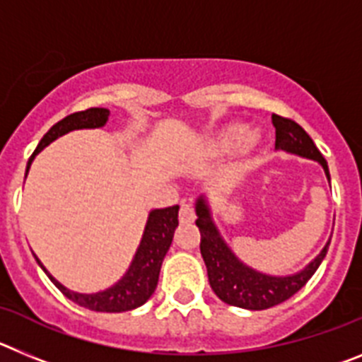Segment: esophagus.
Listing matches in <instances>:
<instances>
[{"label": "esophagus", "mask_w": 362, "mask_h": 362, "mask_svg": "<svg viewBox=\"0 0 362 362\" xmlns=\"http://www.w3.org/2000/svg\"><path fill=\"white\" fill-rule=\"evenodd\" d=\"M194 219H196V214H194L192 204H181V209H179V223H181V225H190V223H194Z\"/></svg>", "instance_id": "obj_1"}]
</instances>
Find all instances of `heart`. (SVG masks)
Here are the masks:
<instances>
[{"instance_id":"b5f03b06","label":"heart","mask_w":362,"mask_h":362,"mask_svg":"<svg viewBox=\"0 0 362 362\" xmlns=\"http://www.w3.org/2000/svg\"><path fill=\"white\" fill-rule=\"evenodd\" d=\"M257 137H252L250 129L243 123H228L210 134L201 145V156L206 159L230 158L233 153L254 152Z\"/></svg>"}]
</instances>
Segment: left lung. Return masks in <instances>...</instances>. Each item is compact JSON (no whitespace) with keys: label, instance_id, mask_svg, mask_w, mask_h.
Listing matches in <instances>:
<instances>
[{"label":"left lung","instance_id":"1","mask_svg":"<svg viewBox=\"0 0 362 362\" xmlns=\"http://www.w3.org/2000/svg\"><path fill=\"white\" fill-rule=\"evenodd\" d=\"M272 123L276 127V148L299 156V158L317 161L330 183L328 163L322 158L317 146L313 145L312 137L305 132V129L296 121L281 117L277 114L272 116ZM196 216V225L201 232L199 248L204 264H206V272H209L210 286L223 303L239 306V308L267 310L290 299L315 274L330 246V239H328L325 248L303 270L290 276H272V274H264V272L248 267L233 254L217 228L206 196L197 197Z\"/></svg>","mask_w":362,"mask_h":362}]
</instances>
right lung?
Returning a JSON list of instances; mask_svg holds the SVG:
<instances>
[{
	"instance_id": "obj_1",
	"label": "right lung",
	"mask_w": 362,
	"mask_h": 362,
	"mask_svg": "<svg viewBox=\"0 0 362 362\" xmlns=\"http://www.w3.org/2000/svg\"><path fill=\"white\" fill-rule=\"evenodd\" d=\"M108 116H110V110H108V108H88V110L76 112V114L66 116L65 119L57 121L52 129L45 134L43 139H41L40 145H37V148L34 150V153H32L30 159H28L27 174L34 158H36L45 146H49L50 143L56 141L57 137L65 136V134L72 132V130L101 129V127L107 124ZM25 177H27V175H25ZM177 214V204H175V206H168V209L150 210L141 243L137 246L136 255H134L129 270L124 272L123 277H121L117 283L108 286L107 290H101V292H72V290H69L66 286H63V284L43 267V263H41L40 259L36 257V261L37 264L43 268L45 274L49 276V279L56 284L57 288L62 290L63 296L69 297L70 300H74L76 305L83 306V308L108 313L129 312V310L139 308V306L145 305L146 300L152 297L153 290L158 286L163 259H165L166 252L170 248L172 238H174V232L179 225Z\"/></svg>"
}]
</instances>
